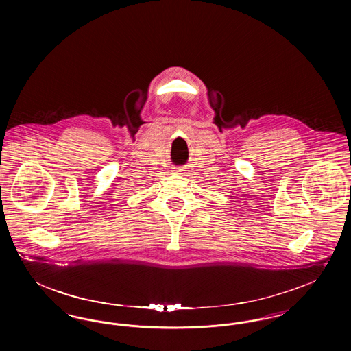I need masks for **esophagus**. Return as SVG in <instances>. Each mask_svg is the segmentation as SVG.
<instances>
[{"mask_svg": "<svg viewBox=\"0 0 351 351\" xmlns=\"http://www.w3.org/2000/svg\"><path fill=\"white\" fill-rule=\"evenodd\" d=\"M175 171H176V173H180V175H182L185 169H184V167H178L175 168Z\"/></svg>", "mask_w": 351, "mask_h": 351, "instance_id": "esophagus-1", "label": "esophagus"}]
</instances>
